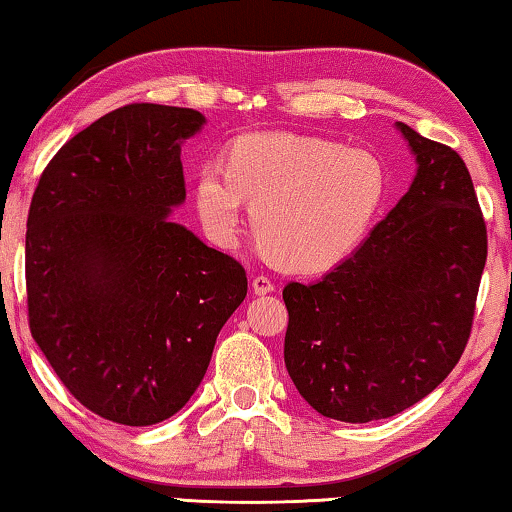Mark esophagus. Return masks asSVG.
I'll list each match as a JSON object with an SVG mask.
<instances>
[{
    "instance_id": "esophagus-1",
    "label": "esophagus",
    "mask_w": 512,
    "mask_h": 512,
    "mask_svg": "<svg viewBox=\"0 0 512 512\" xmlns=\"http://www.w3.org/2000/svg\"><path fill=\"white\" fill-rule=\"evenodd\" d=\"M273 289H276V285H273V280L269 276H255L253 278V292L257 296L269 294V292H273Z\"/></svg>"
}]
</instances>
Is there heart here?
<instances>
[{
    "instance_id": "heart-1",
    "label": "heart",
    "mask_w": 512,
    "mask_h": 512,
    "mask_svg": "<svg viewBox=\"0 0 512 512\" xmlns=\"http://www.w3.org/2000/svg\"><path fill=\"white\" fill-rule=\"evenodd\" d=\"M384 195V170L368 151L292 133H250L236 140L225 167L197 172L195 202L207 232L234 243L243 200L253 230L280 264L322 271L349 255Z\"/></svg>"
}]
</instances>
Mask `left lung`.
Instances as JSON below:
<instances>
[{"mask_svg":"<svg viewBox=\"0 0 512 512\" xmlns=\"http://www.w3.org/2000/svg\"><path fill=\"white\" fill-rule=\"evenodd\" d=\"M418 172L352 257L289 282L285 365L312 409L370 423L423 400L467 347L487 227L457 151L398 121Z\"/></svg>","mask_w":512,"mask_h":512,"instance_id":"8db88e82","label":"left lung"}]
</instances>
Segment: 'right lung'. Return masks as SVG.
Listing matches in <instances>:
<instances>
[{"label": "right lung", "instance_id": "1", "mask_svg": "<svg viewBox=\"0 0 512 512\" xmlns=\"http://www.w3.org/2000/svg\"><path fill=\"white\" fill-rule=\"evenodd\" d=\"M204 117L131 103L73 135L27 216L29 331L80 404L156 425L190 400L246 299V269L167 220L186 200L181 140Z\"/></svg>", "mask_w": 512, "mask_h": 512}]
</instances>
